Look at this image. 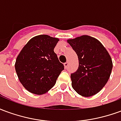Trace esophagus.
Wrapping results in <instances>:
<instances>
[{"instance_id":"1","label":"esophagus","mask_w":121,"mask_h":121,"mask_svg":"<svg viewBox=\"0 0 121 121\" xmlns=\"http://www.w3.org/2000/svg\"><path fill=\"white\" fill-rule=\"evenodd\" d=\"M68 66H69V62H68V61H67V62H65V63H64V67H65V69H67Z\"/></svg>"}]
</instances>
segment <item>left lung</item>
<instances>
[{
  "label": "left lung",
  "instance_id": "8db88e82",
  "mask_svg": "<svg viewBox=\"0 0 121 121\" xmlns=\"http://www.w3.org/2000/svg\"><path fill=\"white\" fill-rule=\"evenodd\" d=\"M78 56V70L71 74L72 87L77 93L88 97L98 93L108 81L113 68L112 58L101 43L84 35L67 40Z\"/></svg>",
  "mask_w": 121,
  "mask_h": 121
}]
</instances>
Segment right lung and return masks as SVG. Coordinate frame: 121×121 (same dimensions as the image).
<instances>
[{"instance_id": "1", "label": "right lung", "mask_w": 121, "mask_h": 121, "mask_svg": "<svg viewBox=\"0 0 121 121\" xmlns=\"http://www.w3.org/2000/svg\"><path fill=\"white\" fill-rule=\"evenodd\" d=\"M59 39L48 35L32 37L17 57L15 68L18 78L27 91L35 95L52 88L64 69L54 52Z\"/></svg>"}]
</instances>
